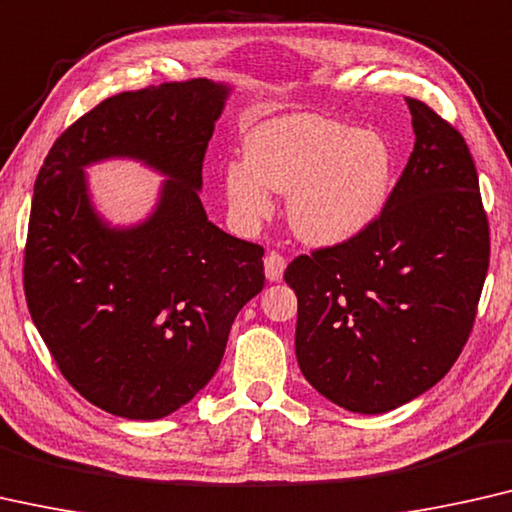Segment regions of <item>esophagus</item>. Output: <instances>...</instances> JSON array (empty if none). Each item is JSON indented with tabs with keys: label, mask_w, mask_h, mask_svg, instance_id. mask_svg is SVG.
<instances>
[{
	"label": "esophagus",
	"mask_w": 512,
	"mask_h": 512,
	"mask_svg": "<svg viewBox=\"0 0 512 512\" xmlns=\"http://www.w3.org/2000/svg\"><path fill=\"white\" fill-rule=\"evenodd\" d=\"M287 269V257L280 255V253H269L264 257V271H266V278L269 280H280L282 273Z\"/></svg>",
	"instance_id": "obj_1"
}]
</instances>
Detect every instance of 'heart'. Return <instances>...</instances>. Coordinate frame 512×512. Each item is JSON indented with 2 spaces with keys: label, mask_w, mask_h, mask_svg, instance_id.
I'll list each match as a JSON object with an SVG mask.
<instances>
[{
  "label": "heart",
  "mask_w": 512,
  "mask_h": 512,
  "mask_svg": "<svg viewBox=\"0 0 512 512\" xmlns=\"http://www.w3.org/2000/svg\"><path fill=\"white\" fill-rule=\"evenodd\" d=\"M393 158L375 133L340 121L296 114L259 126L246 163L225 170L227 202L241 225L273 213V193L289 195V223L312 243H340L363 232L391 193Z\"/></svg>",
  "instance_id": "b5f03b06"
}]
</instances>
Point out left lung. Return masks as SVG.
<instances>
[{"instance_id": "obj_1", "label": "left lung", "mask_w": 512, "mask_h": 512, "mask_svg": "<svg viewBox=\"0 0 512 512\" xmlns=\"http://www.w3.org/2000/svg\"><path fill=\"white\" fill-rule=\"evenodd\" d=\"M416 142L379 216L299 255L296 358L324 398L384 414L418 398L467 345L490 266V223L462 133L404 98Z\"/></svg>"}]
</instances>
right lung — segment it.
Segmentation results:
<instances>
[{"instance_id":"obj_1","label":"right lung","mask_w":512,"mask_h":512,"mask_svg":"<svg viewBox=\"0 0 512 512\" xmlns=\"http://www.w3.org/2000/svg\"><path fill=\"white\" fill-rule=\"evenodd\" d=\"M227 87L209 80L121 91L66 128L36 177L25 299L52 361L82 398L154 421L209 384L234 317L264 287V248L209 223L197 190ZM147 159L171 177L133 231L105 228L81 167Z\"/></svg>"}]
</instances>
